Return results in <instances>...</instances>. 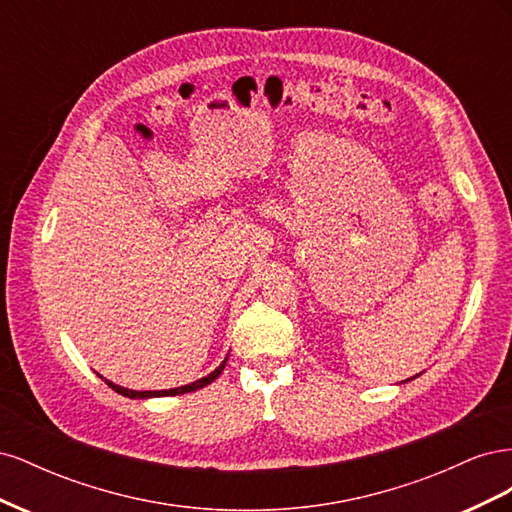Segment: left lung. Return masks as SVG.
<instances>
[{
  "instance_id": "obj_1",
  "label": "left lung",
  "mask_w": 512,
  "mask_h": 512,
  "mask_svg": "<svg viewBox=\"0 0 512 512\" xmlns=\"http://www.w3.org/2000/svg\"><path fill=\"white\" fill-rule=\"evenodd\" d=\"M410 380H412V378H410ZM404 382H406V380H404Z\"/></svg>"
}]
</instances>
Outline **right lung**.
Here are the masks:
<instances>
[{
	"label": "right lung",
	"instance_id": "obj_1",
	"mask_svg": "<svg viewBox=\"0 0 512 512\" xmlns=\"http://www.w3.org/2000/svg\"><path fill=\"white\" fill-rule=\"evenodd\" d=\"M226 361H228V356L226 359L220 363V367L218 369H213L209 376H205V378H200V380H196V382H190V384H185V386H177V389H168V391H132V389H123V386H119V384H115V382H111V380H106V378H102L100 374V378L111 386L113 391H117L119 395H123V397H130V399H149V397H168V395H183V393H190V391H198V389H203V386H207V384H211L215 378H218L220 374H222V369L226 367Z\"/></svg>",
	"mask_w": 512,
	"mask_h": 512
}]
</instances>
